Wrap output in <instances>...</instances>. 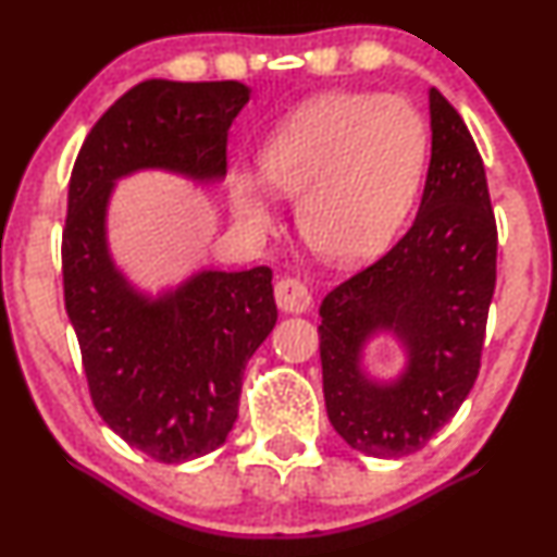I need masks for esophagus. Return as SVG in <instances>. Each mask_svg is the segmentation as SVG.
<instances>
[{
	"instance_id": "esophagus-1",
	"label": "esophagus",
	"mask_w": 557,
	"mask_h": 557,
	"mask_svg": "<svg viewBox=\"0 0 557 557\" xmlns=\"http://www.w3.org/2000/svg\"><path fill=\"white\" fill-rule=\"evenodd\" d=\"M274 298H277V306L287 314H304L311 306V293L300 280L285 277L274 285Z\"/></svg>"
}]
</instances>
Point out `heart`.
Segmentation results:
<instances>
[{"mask_svg":"<svg viewBox=\"0 0 557 557\" xmlns=\"http://www.w3.org/2000/svg\"><path fill=\"white\" fill-rule=\"evenodd\" d=\"M426 125L408 101L327 94L293 112L259 154L233 168L230 209L248 233L277 227V196L296 198L300 238L350 264L385 248L413 207L426 168Z\"/></svg>","mask_w":557,"mask_h":557,"instance_id":"b5f03b06","label":"heart"}]
</instances>
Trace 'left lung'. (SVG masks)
I'll list each match as a JSON object with an SVG mask.
<instances>
[{
	"label": "left lung",
	"instance_id": "8db88e82",
	"mask_svg": "<svg viewBox=\"0 0 557 557\" xmlns=\"http://www.w3.org/2000/svg\"><path fill=\"white\" fill-rule=\"evenodd\" d=\"M432 159L411 230L319 306L327 417L354 450L417 453L474 387L497 274V225L474 138L430 88ZM393 331L407 367L389 383L360 367L362 348Z\"/></svg>",
	"mask_w": 557,
	"mask_h": 557
}]
</instances>
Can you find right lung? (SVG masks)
<instances>
[{
	"instance_id": "1",
	"label": "right lung",
	"mask_w": 557,
	"mask_h": 557,
	"mask_svg": "<svg viewBox=\"0 0 557 557\" xmlns=\"http://www.w3.org/2000/svg\"><path fill=\"white\" fill-rule=\"evenodd\" d=\"M248 96L238 81L138 83L91 127L70 175L62 283L88 393L112 432L162 463L227 440L243 369L277 322L272 270H203L146 296L114 267L107 207L114 183L140 170L222 181Z\"/></svg>"
}]
</instances>
